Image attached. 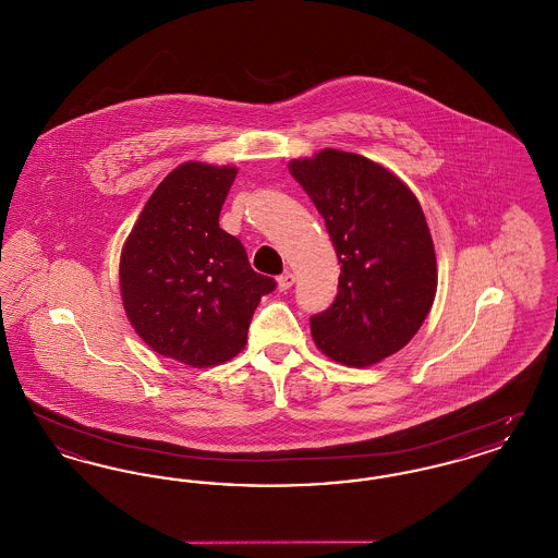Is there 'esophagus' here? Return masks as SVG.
Returning a JSON list of instances; mask_svg holds the SVG:
<instances>
[{
  "instance_id": "1",
  "label": "esophagus",
  "mask_w": 558,
  "mask_h": 558,
  "mask_svg": "<svg viewBox=\"0 0 558 558\" xmlns=\"http://www.w3.org/2000/svg\"><path fill=\"white\" fill-rule=\"evenodd\" d=\"M292 284H294V276H292L291 271H284V274L278 278V289L282 292L289 291Z\"/></svg>"
}]
</instances>
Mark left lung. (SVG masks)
<instances>
[{
	"label": "left lung",
	"mask_w": 558,
	"mask_h": 558,
	"mask_svg": "<svg viewBox=\"0 0 558 558\" xmlns=\"http://www.w3.org/2000/svg\"><path fill=\"white\" fill-rule=\"evenodd\" d=\"M335 244L341 276L328 310L312 316L319 351L364 368L418 332L437 291V262L421 203L378 162L326 148L289 162Z\"/></svg>",
	"instance_id": "8db88e82"
}]
</instances>
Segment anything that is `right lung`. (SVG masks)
<instances>
[{
  "mask_svg": "<svg viewBox=\"0 0 558 558\" xmlns=\"http://www.w3.org/2000/svg\"><path fill=\"white\" fill-rule=\"evenodd\" d=\"M234 167L184 162L148 198L121 253V296L135 332L165 357L217 366L246 343L276 280L257 274L219 213Z\"/></svg>",
  "mask_w": 558,
  "mask_h": 558,
  "instance_id": "1",
  "label": "right lung"
}]
</instances>
